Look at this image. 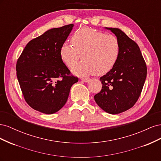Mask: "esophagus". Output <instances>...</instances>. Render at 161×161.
Returning <instances> with one entry per match:
<instances>
[{
  "mask_svg": "<svg viewBox=\"0 0 161 161\" xmlns=\"http://www.w3.org/2000/svg\"><path fill=\"white\" fill-rule=\"evenodd\" d=\"M82 81H83V82H88L89 80V79H88V78H83V79H81Z\"/></svg>",
  "mask_w": 161,
  "mask_h": 161,
  "instance_id": "obj_1",
  "label": "esophagus"
}]
</instances>
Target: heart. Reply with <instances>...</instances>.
<instances>
[{"label":"heart","instance_id":"obj_1","mask_svg":"<svg viewBox=\"0 0 161 161\" xmlns=\"http://www.w3.org/2000/svg\"><path fill=\"white\" fill-rule=\"evenodd\" d=\"M71 43L72 46H61L60 56L70 69L80 58L84 60L73 69L76 75H105L113 69L119 60L121 46L115 36L84 27L73 34Z\"/></svg>","mask_w":161,"mask_h":161}]
</instances>
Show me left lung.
Returning <instances> with one entry per match:
<instances>
[{
    "mask_svg": "<svg viewBox=\"0 0 161 161\" xmlns=\"http://www.w3.org/2000/svg\"><path fill=\"white\" fill-rule=\"evenodd\" d=\"M119 41L121 50L115 66L100 78L102 89L94 96L100 108L111 114L130 109L138 101L147 75V67L140 47L118 28H106Z\"/></svg>",
    "mask_w": 161,
    "mask_h": 161,
    "instance_id": "left-lung-1",
    "label": "left lung"
}]
</instances>
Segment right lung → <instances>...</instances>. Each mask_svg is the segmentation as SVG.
<instances>
[{"mask_svg": "<svg viewBox=\"0 0 161 161\" xmlns=\"http://www.w3.org/2000/svg\"><path fill=\"white\" fill-rule=\"evenodd\" d=\"M73 24L53 28L29 42L18 58L17 76L23 95L31 108L54 114L66 103L79 78L71 75L60 56Z\"/></svg>", "mask_w": 161, "mask_h": 161, "instance_id": "1", "label": "right lung"}]
</instances>
